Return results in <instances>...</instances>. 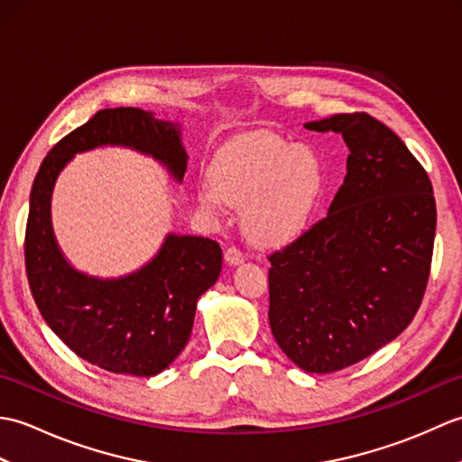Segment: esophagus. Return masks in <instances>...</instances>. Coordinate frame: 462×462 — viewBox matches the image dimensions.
I'll use <instances>...</instances> for the list:
<instances>
[{"mask_svg":"<svg viewBox=\"0 0 462 462\" xmlns=\"http://www.w3.org/2000/svg\"><path fill=\"white\" fill-rule=\"evenodd\" d=\"M224 260L228 266H240V263L244 262V254L238 248L232 246L224 252Z\"/></svg>","mask_w":462,"mask_h":462,"instance_id":"1","label":"esophagus"}]
</instances>
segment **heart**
<instances>
[{"mask_svg": "<svg viewBox=\"0 0 462 462\" xmlns=\"http://www.w3.org/2000/svg\"><path fill=\"white\" fill-rule=\"evenodd\" d=\"M323 192V166L308 146L272 134L232 141L216 154L199 200L222 214L244 206V228L263 246H280L306 230Z\"/></svg>", "mask_w": 462, "mask_h": 462, "instance_id": "1", "label": "heart"}]
</instances>
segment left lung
<instances>
[{"label": "left lung", "instance_id": "obj_1", "mask_svg": "<svg viewBox=\"0 0 462 462\" xmlns=\"http://www.w3.org/2000/svg\"><path fill=\"white\" fill-rule=\"evenodd\" d=\"M346 141L328 216L270 258V328L306 373L369 357L413 321L437 228L433 186L399 136L365 113L303 125Z\"/></svg>", "mask_w": 462, "mask_h": 462}]
</instances>
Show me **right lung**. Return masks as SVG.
<instances>
[{
    "mask_svg": "<svg viewBox=\"0 0 462 462\" xmlns=\"http://www.w3.org/2000/svg\"><path fill=\"white\" fill-rule=\"evenodd\" d=\"M103 146L151 156L176 184L189 166L180 123L133 106L97 113L39 166L25 230L27 280L47 326L81 359L111 373L152 377L189 343L199 300L220 276L222 250L208 238L169 232L154 256L125 276L77 270L55 238L53 189L75 154Z\"/></svg>",
    "mask_w": 462,
    "mask_h": 462,
    "instance_id": "right-lung-1",
    "label": "right lung"
}]
</instances>
